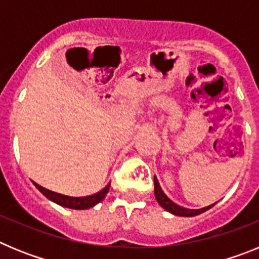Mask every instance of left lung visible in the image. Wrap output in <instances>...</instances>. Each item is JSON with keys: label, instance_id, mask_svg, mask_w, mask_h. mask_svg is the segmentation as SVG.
Returning a JSON list of instances; mask_svg holds the SVG:
<instances>
[{"label": "left lung", "instance_id": "left-lung-1", "mask_svg": "<svg viewBox=\"0 0 259 259\" xmlns=\"http://www.w3.org/2000/svg\"><path fill=\"white\" fill-rule=\"evenodd\" d=\"M154 196H155V200H157V202L159 203V205H161L164 210L170 211L171 214H174V215H179V217H194V215H198V214H201V212L211 209L215 203H217L215 202V203H212V205H209V206L202 207V209H185V207L179 206V205H176L175 202H172V201L167 197L166 194H164V192L162 191L161 185H159V183H158V180L155 176H154Z\"/></svg>", "mask_w": 259, "mask_h": 259}]
</instances>
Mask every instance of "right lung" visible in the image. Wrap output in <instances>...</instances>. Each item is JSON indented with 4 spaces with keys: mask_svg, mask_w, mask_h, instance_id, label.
Segmentation results:
<instances>
[{
    "mask_svg": "<svg viewBox=\"0 0 259 259\" xmlns=\"http://www.w3.org/2000/svg\"><path fill=\"white\" fill-rule=\"evenodd\" d=\"M33 184H35L36 188H37L41 193L44 194L45 197L49 198L50 201L58 203L61 206L75 210H85L89 209V207H93L95 205H97L98 202H101V201L104 200L105 196H106L107 192H109L110 189L109 183L104 189H101V191L97 192V193L92 194V196H85V197H70V196H65V194H59L56 193V192L49 191V189L41 187V185H38L37 183L35 182H33Z\"/></svg>",
    "mask_w": 259,
    "mask_h": 259,
    "instance_id": "add662e5",
    "label": "right lung"
}]
</instances>
